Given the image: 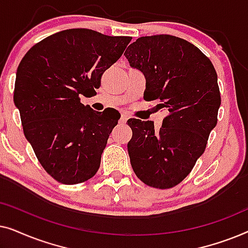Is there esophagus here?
<instances>
[{"mask_svg": "<svg viewBox=\"0 0 248 248\" xmlns=\"http://www.w3.org/2000/svg\"><path fill=\"white\" fill-rule=\"evenodd\" d=\"M127 120H128L127 115H126V114H122V116H121V118H120V123L125 124V123H126Z\"/></svg>", "mask_w": 248, "mask_h": 248, "instance_id": "34e87169", "label": "esophagus"}]
</instances>
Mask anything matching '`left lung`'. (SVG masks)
Masks as SVG:
<instances>
[{
  "label": "left lung",
  "mask_w": 248,
  "mask_h": 248,
  "mask_svg": "<svg viewBox=\"0 0 248 248\" xmlns=\"http://www.w3.org/2000/svg\"><path fill=\"white\" fill-rule=\"evenodd\" d=\"M124 55L143 73L144 100L158 101L159 109L168 111L159 131L152 121H127L132 168L148 186L171 188L191 172L218 122L215 66L198 47L170 35L140 37Z\"/></svg>",
  "instance_id": "8db88e82"
}]
</instances>
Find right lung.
<instances>
[{
  "instance_id": "add662e5",
  "label": "right lung",
  "mask_w": 248,
  "mask_h": 248,
  "mask_svg": "<svg viewBox=\"0 0 248 248\" xmlns=\"http://www.w3.org/2000/svg\"><path fill=\"white\" fill-rule=\"evenodd\" d=\"M131 39L67 29L33 45L19 64L13 100L23 133L43 168L62 184L86 182L99 169L121 114L93 110L80 96L96 94L101 76Z\"/></svg>"
}]
</instances>
